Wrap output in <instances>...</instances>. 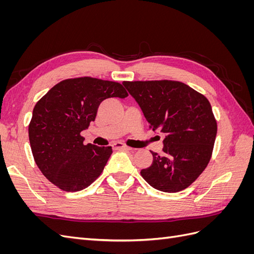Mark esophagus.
<instances>
[{"instance_id":"esophagus-1","label":"esophagus","mask_w":254,"mask_h":254,"mask_svg":"<svg viewBox=\"0 0 254 254\" xmlns=\"http://www.w3.org/2000/svg\"><path fill=\"white\" fill-rule=\"evenodd\" d=\"M112 147H113V149H115V150H131V148L128 147L127 145L123 144V143H120V142L114 143V144L112 145Z\"/></svg>"}]
</instances>
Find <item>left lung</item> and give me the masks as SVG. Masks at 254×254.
Returning a JSON list of instances; mask_svg holds the SVG:
<instances>
[{
    "label": "left lung",
    "instance_id": "8db88e82",
    "mask_svg": "<svg viewBox=\"0 0 254 254\" xmlns=\"http://www.w3.org/2000/svg\"><path fill=\"white\" fill-rule=\"evenodd\" d=\"M153 131L162 132L163 155L141 171L149 186L165 193L189 188L209 164L217 123L207 98L175 80L124 81Z\"/></svg>",
    "mask_w": 254,
    "mask_h": 254
}]
</instances>
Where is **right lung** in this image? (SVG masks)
Masks as SVG:
<instances>
[{
    "label": "right lung",
    "mask_w": 254,
    "mask_h": 254,
    "mask_svg": "<svg viewBox=\"0 0 254 254\" xmlns=\"http://www.w3.org/2000/svg\"><path fill=\"white\" fill-rule=\"evenodd\" d=\"M121 83L93 77L64 79L37 102L28 125L34 160L54 186L65 191L88 188L104 171L111 146L83 144L82 130L107 98H125Z\"/></svg>",
    "instance_id": "obj_1"
}]
</instances>
